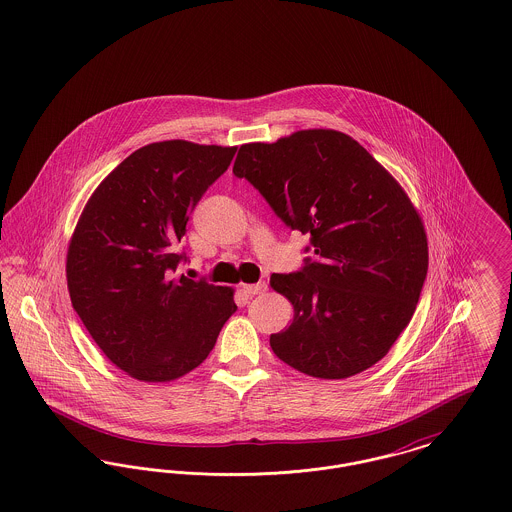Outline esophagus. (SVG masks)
Here are the masks:
<instances>
[{"mask_svg": "<svg viewBox=\"0 0 512 512\" xmlns=\"http://www.w3.org/2000/svg\"><path fill=\"white\" fill-rule=\"evenodd\" d=\"M242 292L245 295H257V293L267 292V284L265 282H259V284H244L242 286Z\"/></svg>", "mask_w": 512, "mask_h": 512, "instance_id": "34e87169", "label": "esophagus"}]
</instances>
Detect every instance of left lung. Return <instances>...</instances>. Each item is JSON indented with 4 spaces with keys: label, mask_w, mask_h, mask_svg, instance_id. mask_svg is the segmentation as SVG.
<instances>
[{
    "label": "left lung",
    "mask_w": 512,
    "mask_h": 512,
    "mask_svg": "<svg viewBox=\"0 0 512 512\" xmlns=\"http://www.w3.org/2000/svg\"><path fill=\"white\" fill-rule=\"evenodd\" d=\"M234 174L293 230L311 234L317 255L299 272L270 276L293 305L292 324L270 334L276 357L320 380L384 359L411 322L428 272L424 222L401 184L330 128L244 144Z\"/></svg>",
    "instance_id": "obj_1"
}]
</instances>
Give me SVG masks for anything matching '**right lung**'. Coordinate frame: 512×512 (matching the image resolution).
Instances as JSON below:
<instances>
[{"label":"right lung","mask_w":512,"mask_h":512,"mask_svg":"<svg viewBox=\"0 0 512 512\" xmlns=\"http://www.w3.org/2000/svg\"><path fill=\"white\" fill-rule=\"evenodd\" d=\"M238 147L186 140L136 149L90 195L67 251L74 311L99 349L140 382L201 365L236 311L234 290L174 276V245Z\"/></svg>","instance_id":"add662e5"}]
</instances>
